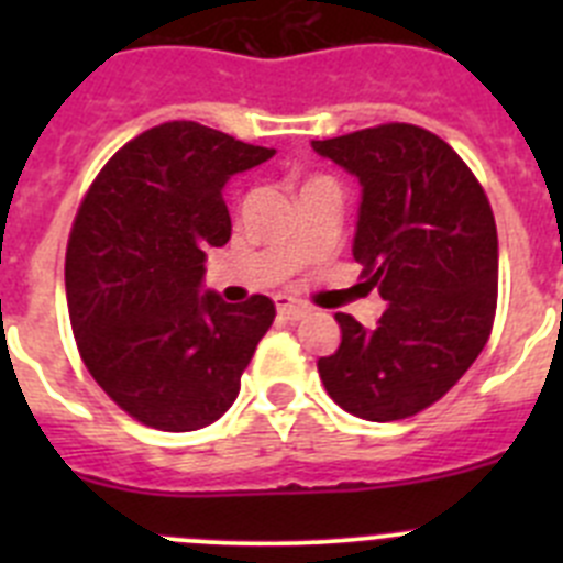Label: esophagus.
<instances>
[{"label": "esophagus", "mask_w": 563, "mask_h": 563, "mask_svg": "<svg viewBox=\"0 0 563 563\" xmlns=\"http://www.w3.org/2000/svg\"><path fill=\"white\" fill-rule=\"evenodd\" d=\"M276 310L278 316L287 318V321H298V318H305L307 312H310V307L301 305V301H296V298L290 296H276Z\"/></svg>", "instance_id": "1"}]
</instances>
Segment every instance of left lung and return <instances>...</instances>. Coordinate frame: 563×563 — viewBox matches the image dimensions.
<instances>
[{
	"instance_id": "1",
	"label": "left lung",
	"mask_w": 563,
	"mask_h": 563,
	"mask_svg": "<svg viewBox=\"0 0 563 563\" xmlns=\"http://www.w3.org/2000/svg\"><path fill=\"white\" fill-rule=\"evenodd\" d=\"M312 148L361 183L352 256L389 305L375 330L338 312L341 346L318 375L343 411L402 420L440 400L485 350L499 285L494 211L460 154L411 123Z\"/></svg>"
}]
</instances>
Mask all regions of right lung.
I'll return each mask as SVG.
<instances>
[{
	"label": "right lung",
	"mask_w": 563,
	"mask_h": 563,
	"mask_svg": "<svg viewBox=\"0 0 563 563\" xmlns=\"http://www.w3.org/2000/svg\"><path fill=\"white\" fill-rule=\"evenodd\" d=\"M273 154L194 121L161 123L112 154L78 208L64 265L78 352L143 426L220 420L271 330V298L202 292V262L231 239L225 183Z\"/></svg>",
	"instance_id": "1"
}]
</instances>
